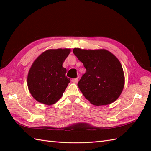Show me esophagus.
<instances>
[{"label": "esophagus", "instance_id": "esophagus-1", "mask_svg": "<svg viewBox=\"0 0 151 151\" xmlns=\"http://www.w3.org/2000/svg\"><path fill=\"white\" fill-rule=\"evenodd\" d=\"M71 82H72L73 83H77V82H78V79L77 78H73V79L71 80Z\"/></svg>", "mask_w": 151, "mask_h": 151}]
</instances>
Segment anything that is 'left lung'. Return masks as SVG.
Listing matches in <instances>:
<instances>
[{
  "label": "left lung",
  "mask_w": 151,
  "mask_h": 151,
  "mask_svg": "<svg viewBox=\"0 0 151 151\" xmlns=\"http://www.w3.org/2000/svg\"><path fill=\"white\" fill-rule=\"evenodd\" d=\"M73 53L86 69L78 82L86 99L95 106L107 105L116 101L124 85L123 69L117 58L105 49L75 48Z\"/></svg>",
  "instance_id": "8db88e82"
}]
</instances>
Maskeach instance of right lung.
<instances>
[{
  "label": "right lung",
  "instance_id": "obj_1",
  "mask_svg": "<svg viewBox=\"0 0 151 151\" xmlns=\"http://www.w3.org/2000/svg\"><path fill=\"white\" fill-rule=\"evenodd\" d=\"M70 52L69 49H49L34 61L28 74L27 84L37 101L52 105L62 97L70 82L62 64Z\"/></svg>",
  "mask_w": 151,
  "mask_h": 151
}]
</instances>
